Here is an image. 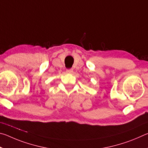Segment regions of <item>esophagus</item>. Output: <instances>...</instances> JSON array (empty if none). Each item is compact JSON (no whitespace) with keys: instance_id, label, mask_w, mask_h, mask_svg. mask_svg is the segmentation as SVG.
<instances>
[{"instance_id":"34e87169","label":"esophagus","mask_w":148,"mask_h":148,"mask_svg":"<svg viewBox=\"0 0 148 148\" xmlns=\"http://www.w3.org/2000/svg\"><path fill=\"white\" fill-rule=\"evenodd\" d=\"M66 73L68 74H72V72H73V70H72V69H66Z\"/></svg>"}]
</instances>
